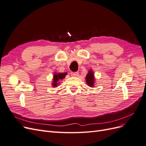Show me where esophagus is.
Listing matches in <instances>:
<instances>
[{
  "label": "esophagus",
  "mask_w": 146,
  "mask_h": 146,
  "mask_svg": "<svg viewBox=\"0 0 146 146\" xmlns=\"http://www.w3.org/2000/svg\"><path fill=\"white\" fill-rule=\"evenodd\" d=\"M70 75L74 77H77L78 76V72H72L70 73Z\"/></svg>",
  "instance_id": "1"
}]
</instances>
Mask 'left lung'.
<instances>
[{
  "mask_svg": "<svg viewBox=\"0 0 146 146\" xmlns=\"http://www.w3.org/2000/svg\"><path fill=\"white\" fill-rule=\"evenodd\" d=\"M86 82L87 84L90 86L93 87L94 84V74L92 70H90L88 74L86 75Z\"/></svg>",
  "mask_w": 146,
  "mask_h": 146,
  "instance_id": "obj_1",
  "label": "left lung"
}]
</instances>
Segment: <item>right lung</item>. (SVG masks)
<instances>
[{
	"mask_svg": "<svg viewBox=\"0 0 146 146\" xmlns=\"http://www.w3.org/2000/svg\"><path fill=\"white\" fill-rule=\"evenodd\" d=\"M66 75H67V74H66V72L65 73H59V74H55L54 76V81H53V83L52 85H53V86L54 87H55L57 86V85H58V82L60 81V80H62V79H63Z\"/></svg>",
	"mask_w": 146,
	"mask_h": 146,
	"instance_id": "1",
	"label": "right lung"
}]
</instances>
